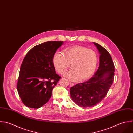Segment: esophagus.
Returning a JSON list of instances; mask_svg holds the SVG:
<instances>
[{
    "label": "esophagus",
    "mask_w": 133,
    "mask_h": 133,
    "mask_svg": "<svg viewBox=\"0 0 133 133\" xmlns=\"http://www.w3.org/2000/svg\"><path fill=\"white\" fill-rule=\"evenodd\" d=\"M74 83H71V82H70V86H74Z\"/></svg>",
    "instance_id": "esophagus-1"
}]
</instances>
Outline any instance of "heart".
<instances>
[{"label": "heart", "instance_id": "heart-1", "mask_svg": "<svg viewBox=\"0 0 133 133\" xmlns=\"http://www.w3.org/2000/svg\"><path fill=\"white\" fill-rule=\"evenodd\" d=\"M97 55L91 49L81 46L65 48L62 53L56 52L52 62L56 71L63 74L71 64L72 69L65 76L72 81L87 79L94 73L97 64Z\"/></svg>", "mask_w": 133, "mask_h": 133}]
</instances>
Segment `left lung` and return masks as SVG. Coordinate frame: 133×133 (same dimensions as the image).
Here are the masks:
<instances>
[{
    "label": "left lung",
    "instance_id": "8db88e82",
    "mask_svg": "<svg viewBox=\"0 0 133 133\" xmlns=\"http://www.w3.org/2000/svg\"><path fill=\"white\" fill-rule=\"evenodd\" d=\"M93 44L100 54L98 69L88 81L70 88L72 100L82 107H90L99 103L106 96L114 79L115 65L110 55L100 45Z\"/></svg>",
    "mask_w": 133,
    "mask_h": 133
}]
</instances>
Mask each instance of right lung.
<instances>
[{
	"label": "right lung",
	"instance_id": "1",
	"mask_svg": "<svg viewBox=\"0 0 133 133\" xmlns=\"http://www.w3.org/2000/svg\"><path fill=\"white\" fill-rule=\"evenodd\" d=\"M62 41H47L32 48L25 56L20 68L17 90L23 104L39 108L52 95L61 78L56 73L52 59Z\"/></svg>",
	"mask_w": 133,
	"mask_h": 133
}]
</instances>
